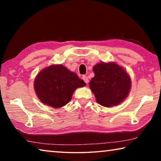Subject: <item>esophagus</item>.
<instances>
[{"label":"esophagus","instance_id":"1","mask_svg":"<svg viewBox=\"0 0 161 161\" xmlns=\"http://www.w3.org/2000/svg\"><path fill=\"white\" fill-rule=\"evenodd\" d=\"M82 79H83V80H84V81H85V83L88 84V82H89V79H88V77H86V76H83Z\"/></svg>","mask_w":161,"mask_h":161}]
</instances>
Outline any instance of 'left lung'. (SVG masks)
<instances>
[{
  "instance_id": "8db88e82",
  "label": "left lung",
  "mask_w": 161,
  "mask_h": 161,
  "mask_svg": "<svg viewBox=\"0 0 161 161\" xmlns=\"http://www.w3.org/2000/svg\"><path fill=\"white\" fill-rule=\"evenodd\" d=\"M93 71L94 77L89 82V87L100 105L111 107L128 97L131 81L123 67L115 62H101L94 65Z\"/></svg>"
}]
</instances>
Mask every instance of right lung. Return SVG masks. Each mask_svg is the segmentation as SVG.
Returning <instances> with one entry per match:
<instances>
[{"mask_svg": "<svg viewBox=\"0 0 161 161\" xmlns=\"http://www.w3.org/2000/svg\"><path fill=\"white\" fill-rule=\"evenodd\" d=\"M35 91L40 101L53 108H60L72 99L76 89L86 85L77 74L62 64L45 68L37 75Z\"/></svg>", "mask_w": 161, "mask_h": 161, "instance_id": "add662e5", "label": "right lung"}]
</instances>
